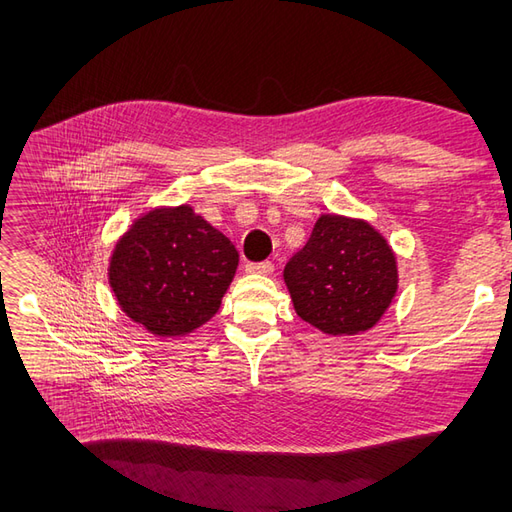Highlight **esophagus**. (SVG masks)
Wrapping results in <instances>:
<instances>
[{"instance_id":"obj_1","label":"esophagus","mask_w":512,"mask_h":512,"mask_svg":"<svg viewBox=\"0 0 512 512\" xmlns=\"http://www.w3.org/2000/svg\"><path fill=\"white\" fill-rule=\"evenodd\" d=\"M275 266L270 262H259V264H246L248 275H273Z\"/></svg>"}]
</instances>
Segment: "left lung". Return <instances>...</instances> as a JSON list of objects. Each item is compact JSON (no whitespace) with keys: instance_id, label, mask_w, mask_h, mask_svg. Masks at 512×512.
Segmentation results:
<instances>
[{"instance_id":"8db88e82","label":"left lung","mask_w":512,"mask_h":512,"mask_svg":"<svg viewBox=\"0 0 512 512\" xmlns=\"http://www.w3.org/2000/svg\"><path fill=\"white\" fill-rule=\"evenodd\" d=\"M292 306L328 336L372 330L398 292V257L363 217L323 213L284 268Z\"/></svg>"}]
</instances>
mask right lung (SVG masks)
Returning a JSON list of instances; mask_svg holds the SVG:
<instances>
[{
  "label": "right lung",
  "instance_id": "1",
  "mask_svg": "<svg viewBox=\"0 0 512 512\" xmlns=\"http://www.w3.org/2000/svg\"><path fill=\"white\" fill-rule=\"evenodd\" d=\"M239 253L191 204L154 206L116 239L107 281L121 310L160 339H180L215 317Z\"/></svg>",
  "mask_w": 512,
  "mask_h": 512
}]
</instances>
